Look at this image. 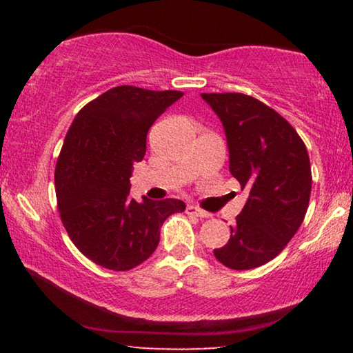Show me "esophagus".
<instances>
[{
	"mask_svg": "<svg viewBox=\"0 0 353 353\" xmlns=\"http://www.w3.org/2000/svg\"><path fill=\"white\" fill-rule=\"evenodd\" d=\"M186 212H188V214H190V215L199 216V219H210V216H212L210 212H207V210H204V209H199V207H196V205H188Z\"/></svg>",
	"mask_w": 353,
	"mask_h": 353,
	"instance_id": "obj_1",
	"label": "esophagus"
}]
</instances>
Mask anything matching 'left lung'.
<instances>
[{"mask_svg": "<svg viewBox=\"0 0 353 353\" xmlns=\"http://www.w3.org/2000/svg\"><path fill=\"white\" fill-rule=\"evenodd\" d=\"M225 128L230 172L249 191L231 236L214 255L231 270L276 257L305 219L312 168L305 144L276 110L243 93H202Z\"/></svg>", "mask_w": 353, "mask_h": 353, "instance_id": "left-lung-1", "label": "left lung"}]
</instances>
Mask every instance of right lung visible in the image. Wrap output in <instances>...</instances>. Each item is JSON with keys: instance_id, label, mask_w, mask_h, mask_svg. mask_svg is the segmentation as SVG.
<instances>
[{"instance_id": "right-lung-1", "label": "right lung", "mask_w": 353, "mask_h": 353, "mask_svg": "<svg viewBox=\"0 0 353 353\" xmlns=\"http://www.w3.org/2000/svg\"><path fill=\"white\" fill-rule=\"evenodd\" d=\"M183 96L122 85L75 115L56 163L57 210L75 248L99 267L127 272L151 257L162 223L186 209L178 199L130 197L133 163L146 154V134Z\"/></svg>"}]
</instances>
